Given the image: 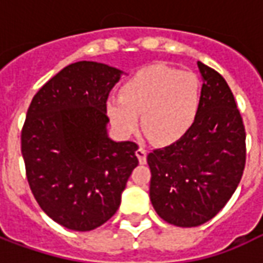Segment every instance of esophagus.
I'll use <instances>...</instances> for the list:
<instances>
[{"label": "esophagus", "instance_id": "esophagus-1", "mask_svg": "<svg viewBox=\"0 0 263 263\" xmlns=\"http://www.w3.org/2000/svg\"><path fill=\"white\" fill-rule=\"evenodd\" d=\"M137 156H138V159H139V163H146V149L145 148H138L137 149Z\"/></svg>", "mask_w": 263, "mask_h": 263}]
</instances>
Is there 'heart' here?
Instances as JSON below:
<instances>
[{"mask_svg":"<svg viewBox=\"0 0 263 263\" xmlns=\"http://www.w3.org/2000/svg\"><path fill=\"white\" fill-rule=\"evenodd\" d=\"M201 101L197 76L189 70L154 65L138 70L109 97L107 114L122 137L137 132L142 114L145 131L159 143L180 139L193 126Z\"/></svg>","mask_w":263,"mask_h":263,"instance_id":"obj_1","label":"heart"}]
</instances>
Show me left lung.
<instances>
[{
	"label": "left lung",
	"mask_w": 263,
	"mask_h": 263,
	"mask_svg": "<svg viewBox=\"0 0 263 263\" xmlns=\"http://www.w3.org/2000/svg\"><path fill=\"white\" fill-rule=\"evenodd\" d=\"M201 101L193 126L179 141L148 155L149 196L160 218L177 227L211 220L241 182L245 126L224 77L198 62Z\"/></svg>",
	"instance_id": "1"
}]
</instances>
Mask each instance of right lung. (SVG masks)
I'll return each instance as SVG.
<instances>
[{
    "mask_svg": "<svg viewBox=\"0 0 263 263\" xmlns=\"http://www.w3.org/2000/svg\"><path fill=\"white\" fill-rule=\"evenodd\" d=\"M121 70L97 62L66 66L33 96L21 151L33 197L74 231H91L117 213L138 166V143L114 142L105 125L109 91Z\"/></svg>",
    "mask_w": 263,
    "mask_h": 263,
    "instance_id": "add662e5",
    "label": "right lung"
}]
</instances>
